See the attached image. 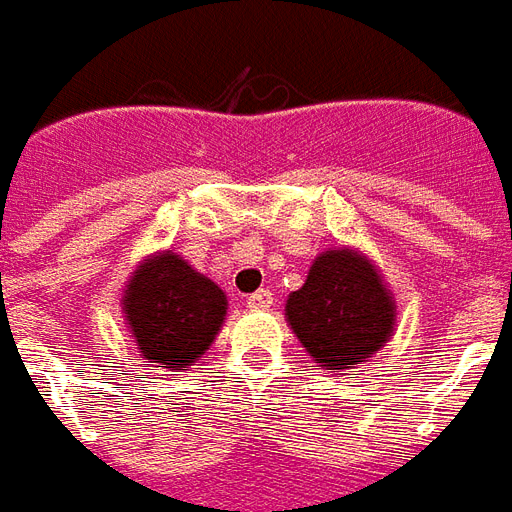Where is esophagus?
I'll return each instance as SVG.
<instances>
[{
	"label": "esophagus",
	"mask_w": 512,
	"mask_h": 512,
	"mask_svg": "<svg viewBox=\"0 0 512 512\" xmlns=\"http://www.w3.org/2000/svg\"><path fill=\"white\" fill-rule=\"evenodd\" d=\"M248 306L253 308V311H264V308L273 306V292L270 289H259V292H253V295L248 297Z\"/></svg>",
	"instance_id": "34e87169"
}]
</instances>
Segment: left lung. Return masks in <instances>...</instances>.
Listing matches in <instances>:
<instances>
[{
    "mask_svg": "<svg viewBox=\"0 0 512 512\" xmlns=\"http://www.w3.org/2000/svg\"><path fill=\"white\" fill-rule=\"evenodd\" d=\"M286 322L320 369H366L394 336L397 303L375 262L358 248H328L306 284L286 297Z\"/></svg>",
    "mask_w": 512,
    "mask_h": 512,
    "instance_id": "left-lung-1",
    "label": "left lung"
}]
</instances>
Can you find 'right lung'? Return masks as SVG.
<instances>
[{
  "label": "right lung",
  "mask_w": 512,
  "mask_h": 512,
  "mask_svg": "<svg viewBox=\"0 0 512 512\" xmlns=\"http://www.w3.org/2000/svg\"><path fill=\"white\" fill-rule=\"evenodd\" d=\"M126 328L148 364L190 369L226 322V292L173 250L151 253L134 267L121 295Z\"/></svg>",
  "instance_id": "obj_1"
}]
</instances>
